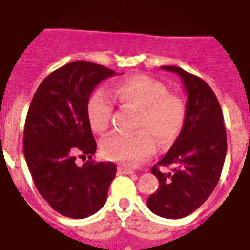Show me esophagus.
<instances>
[{
    "instance_id": "1",
    "label": "esophagus",
    "mask_w": 250,
    "mask_h": 250,
    "mask_svg": "<svg viewBox=\"0 0 250 250\" xmlns=\"http://www.w3.org/2000/svg\"><path fill=\"white\" fill-rule=\"evenodd\" d=\"M117 172L118 174H132L133 170L132 169H129V167H124V165H120V167H117Z\"/></svg>"
}]
</instances>
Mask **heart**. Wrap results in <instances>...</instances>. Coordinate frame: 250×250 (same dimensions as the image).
I'll use <instances>...</instances> for the list:
<instances>
[{
    "label": "heart",
    "mask_w": 250,
    "mask_h": 250,
    "mask_svg": "<svg viewBox=\"0 0 250 250\" xmlns=\"http://www.w3.org/2000/svg\"><path fill=\"white\" fill-rule=\"evenodd\" d=\"M113 97L123 107L138 110L136 133H113L101 143V152L109 160L136 165L160 146L167 147L181 133L187 120V105L177 94L167 93L163 83L147 77L133 76L113 89ZM87 117L97 133L107 130L113 117V104L107 94L97 90L87 104Z\"/></svg>",
    "instance_id": "heart-1"
}]
</instances>
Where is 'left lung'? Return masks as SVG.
Returning a JSON list of instances; mask_svg holds the SVG:
<instances>
[{"mask_svg":"<svg viewBox=\"0 0 250 250\" xmlns=\"http://www.w3.org/2000/svg\"><path fill=\"white\" fill-rule=\"evenodd\" d=\"M183 80L187 120L169 152L152 173L160 188L147 198V208L165 218L189 216L207 201L221 176L227 156V130L216 94L204 80L178 66H163ZM160 165H174L172 173H161Z\"/></svg>","mask_w":250,"mask_h":250,"instance_id":"left-lung-1","label":"left lung"}]
</instances>
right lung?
I'll return each mask as SVG.
<instances>
[{
  "mask_svg": "<svg viewBox=\"0 0 250 250\" xmlns=\"http://www.w3.org/2000/svg\"><path fill=\"white\" fill-rule=\"evenodd\" d=\"M116 73L74 61L50 73L33 96L23 130V154L40 194L62 216L85 218L106 201L113 163H94L97 144L87 117L94 87ZM77 157L89 160L83 167Z\"/></svg>",
  "mask_w": 250,
  "mask_h": 250,
  "instance_id": "right-lung-1",
  "label": "right lung"
}]
</instances>
